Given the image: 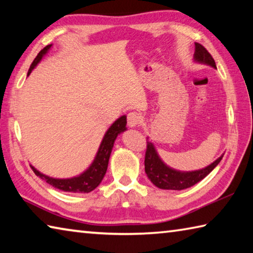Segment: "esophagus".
<instances>
[{
  "label": "esophagus",
  "mask_w": 253,
  "mask_h": 253,
  "mask_svg": "<svg viewBox=\"0 0 253 253\" xmlns=\"http://www.w3.org/2000/svg\"><path fill=\"white\" fill-rule=\"evenodd\" d=\"M142 116H140L138 113H136V111H130V113L127 115V124L129 127H136L142 123Z\"/></svg>",
  "instance_id": "34e87169"
}]
</instances>
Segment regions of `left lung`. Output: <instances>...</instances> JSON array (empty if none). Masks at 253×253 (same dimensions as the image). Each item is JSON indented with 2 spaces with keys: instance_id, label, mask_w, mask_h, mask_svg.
Returning a JSON list of instances; mask_svg holds the SVG:
<instances>
[{
  "instance_id": "obj_1",
  "label": "left lung",
  "mask_w": 253,
  "mask_h": 253,
  "mask_svg": "<svg viewBox=\"0 0 253 253\" xmlns=\"http://www.w3.org/2000/svg\"><path fill=\"white\" fill-rule=\"evenodd\" d=\"M194 59L199 62L207 63L209 66L216 68L215 61L209 51L204 48L201 43H195ZM146 153H145V172H146L148 178L151 179L154 185L163 188V190H184V188L191 187L196 183L209 175L213 169L221 162V156L215 162H213L208 168L194 172H178L169 169L164 163L161 161L155 151L154 145L146 139Z\"/></svg>"
}]
</instances>
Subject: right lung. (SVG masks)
I'll list each match as a JSON object with an SVG mask.
<instances>
[{"label": "right lung", "mask_w": 253, "mask_h": 253, "mask_svg": "<svg viewBox=\"0 0 253 253\" xmlns=\"http://www.w3.org/2000/svg\"><path fill=\"white\" fill-rule=\"evenodd\" d=\"M50 48L51 44L46 45L45 48L42 49L40 52L38 53L36 59L33 60L31 66H30L28 75L31 74L33 68L39 63L42 57L48 52V50ZM126 116H122L110 126L109 129L106 132L104 139H102L99 149H98L95 161H93L90 168L81 175H79V176L67 179L52 178L41 174L39 170H37L36 169L32 168V166L31 169L37 176H39L42 179H45L46 183H49L50 185H52L55 188H59V190L65 192H71V193H89V192L95 190L102 181V178H104L107 168H108L110 153L111 149L114 147L115 139H116L118 134H121L122 131L126 130Z\"/></svg>", "instance_id": "right-lung-1"}]
</instances>
